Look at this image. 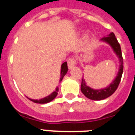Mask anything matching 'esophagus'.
Segmentation results:
<instances>
[{"instance_id": "1", "label": "esophagus", "mask_w": 135, "mask_h": 135, "mask_svg": "<svg viewBox=\"0 0 135 135\" xmlns=\"http://www.w3.org/2000/svg\"><path fill=\"white\" fill-rule=\"evenodd\" d=\"M76 64V60L75 58H70L68 60V67L69 69H71L72 68H73Z\"/></svg>"}]
</instances>
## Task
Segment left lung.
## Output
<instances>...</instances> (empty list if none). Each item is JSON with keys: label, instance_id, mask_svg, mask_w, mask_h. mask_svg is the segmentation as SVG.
<instances>
[{"label": "left lung", "instance_id": "obj_1", "mask_svg": "<svg viewBox=\"0 0 135 135\" xmlns=\"http://www.w3.org/2000/svg\"><path fill=\"white\" fill-rule=\"evenodd\" d=\"M100 41L106 43L111 47L113 52L117 55V57L119 58V68L117 76L114 78V80L106 87L99 89H94L90 86H89L86 85L84 78H83L80 87L81 91L86 98L93 100H101L112 95L119 86L120 81H121V76H122L123 71V61L121 46L117 41L114 34L113 32H110L106 37H103L100 40Z\"/></svg>", "mask_w": 135, "mask_h": 135}]
</instances>
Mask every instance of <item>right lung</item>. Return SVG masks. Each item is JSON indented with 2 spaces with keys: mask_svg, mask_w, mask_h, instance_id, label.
Wrapping results in <instances>:
<instances>
[{
  "mask_svg": "<svg viewBox=\"0 0 135 135\" xmlns=\"http://www.w3.org/2000/svg\"><path fill=\"white\" fill-rule=\"evenodd\" d=\"M68 71V66H67V62H64L63 64L61 65V71H60V82H62V79L64 77V75L66 74ZM59 91V87L57 86L56 89H55V91H54L53 92H52L50 95L46 96L44 98H41V99H32V98H30L28 97L27 98L29 100H30L31 101H32L33 103H39V104H45L48 103L49 102L52 101V100H54L55 98H56L57 95V92Z\"/></svg>",
  "mask_w": 135,
  "mask_h": 135,
  "instance_id": "right-lung-1",
  "label": "right lung"
}]
</instances>
